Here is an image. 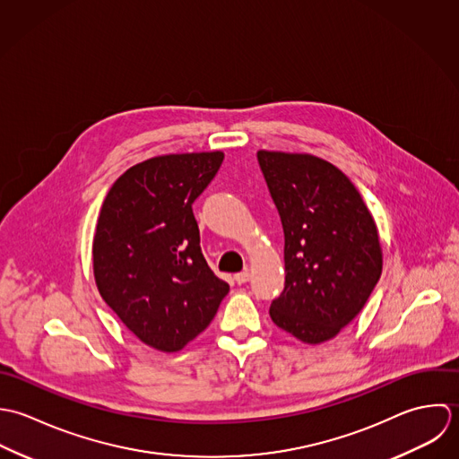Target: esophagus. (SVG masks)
<instances>
[{"label": "esophagus", "mask_w": 459, "mask_h": 459, "mask_svg": "<svg viewBox=\"0 0 459 459\" xmlns=\"http://www.w3.org/2000/svg\"><path fill=\"white\" fill-rule=\"evenodd\" d=\"M234 280H236V283H239V285H241V283H247V281L250 280V272L247 270V272L236 273V275H234Z\"/></svg>", "instance_id": "34e87169"}]
</instances>
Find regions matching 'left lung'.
<instances>
[{
  "instance_id": "8db88e82",
  "label": "left lung",
  "mask_w": 459,
  "mask_h": 459,
  "mask_svg": "<svg viewBox=\"0 0 459 459\" xmlns=\"http://www.w3.org/2000/svg\"><path fill=\"white\" fill-rule=\"evenodd\" d=\"M257 160L285 238V287L270 316L305 344L326 342L359 316L381 276L377 227L332 163L275 151H259Z\"/></svg>"
}]
</instances>
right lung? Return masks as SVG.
I'll return each instance as SVG.
<instances>
[{"label":"right lung","mask_w":459,"mask_h":459,"mask_svg":"<svg viewBox=\"0 0 459 459\" xmlns=\"http://www.w3.org/2000/svg\"><path fill=\"white\" fill-rule=\"evenodd\" d=\"M223 152L169 154L126 170L109 187L93 234L99 294L143 344L181 351L229 292L207 266L193 216Z\"/></svg>","instance_id":"obj_1"}]
</instances>
